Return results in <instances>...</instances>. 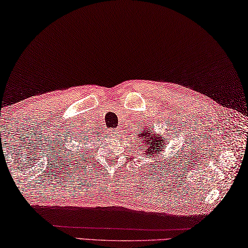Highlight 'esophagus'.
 <instances>
[{
    "label": "esophagus",
    "instance_id": "1",
    "mask_svg": "<svg viewBox=\"0 0 248 248\" xmlns=\"http://www.w3.org/2000/svg\"><path fill=\"white\" fill-rule=\"evenodd\" d=\"M116 134H117V133H116Z\"/></svg>",
    "mask_w": 248,
    "mask_h": 248
}]
</instances>
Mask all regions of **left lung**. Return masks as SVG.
Instances as JSON below:
<instances>
[{
	"label": "left lung",
	"instance_id": "obj_1",
	"mask_svg": "<svg viewBox=\"0 0 248 248\" xmlns=\"http://www.w3.org/2000/svg\"><path fill=\"white\" fill-rule=\"evenodd\" d=\"M139 139V140L143 141V149L147 157L156 155L158 153L160 154L165 149L164 145H166V143L164 140H168V139L162 140V139L156 136L154 132L149 131V129H147V131L143 129V133L140 134Z\"/></svg>",
	"mask_w": 248,
	"mask_h": 248
}]
</instances>
